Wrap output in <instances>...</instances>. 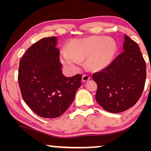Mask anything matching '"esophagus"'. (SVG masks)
<instances>
[{
	"mask_svg": "<svg viewBox=\"0 0 151 151\" xmlns=\"http://www.w3.org/2000/svg\"><path fill=\"white\" fill-rule=\"evenodd\" d=\"M89 79H90V77L89 75L84 74V75L82 76V81H84V82H86V81L89 80Z\"/></svg>",
	"mask_w": 151,
	"mask_h": 151,
	"instance_id": "1",
	"label": "esophagus"
}]
</instances>
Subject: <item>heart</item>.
<instances>
[{"instance_id": "heart-1", "label": "heart", "mask_w": 151, "mask_h": 151, "mask_svg": "<svg viewBox=\"0 0 151 151\" xmlns=\"http://www.w3.org/2000/svg\"><path fill=\"white\" fill-rule=\"evenodd\" d=\"M117 51L114 39L104 36L74 39L69 42L67 50L60 52L62 63L71 72L77 70L80 60L86 59V64L93 70H99L113 61Z\"/></svg>"}]
</instances>
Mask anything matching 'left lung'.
I'll return each mask as SVG.
<instances>
[{
	"label": "left lung",
	"mask_w": 151,
	"mask_h": 151,
	"mask_svg": "<svg viewBox=\"0 0 151 151\" xmlns=\"http://www.w3.org/2000/svg\"><path fill=\"white\" fill-rule=\"evenodd\" d=\"M124 52L108 67L93 74L97 84L96 101L104 110L116 114L136 104L144 89L146 66L140 47L124 35Z\"/></svg>",
	"instance_id": "1"
}]
</instances>
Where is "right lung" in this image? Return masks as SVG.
Returning a JSON list of instances; mask_svg holds the SVG:
<instances>
[{
	"mask_svg": "<svg viewBox=\"0 0 151 151\" xmlns=\"http://www.w3.org/2000/svg\"><path fill=\"white\" fill-rule=\"evenodd\" d=\"M56 37H45L27 49L19 65L18 83L24 101L42 118L60 116L73 101L81 75L62 74Z\"/></svg>",
	"mask_w": 151,
	"mask_h": 151,
	"instance_id": "1",
	"label": "right lung"
}]
</instances>
